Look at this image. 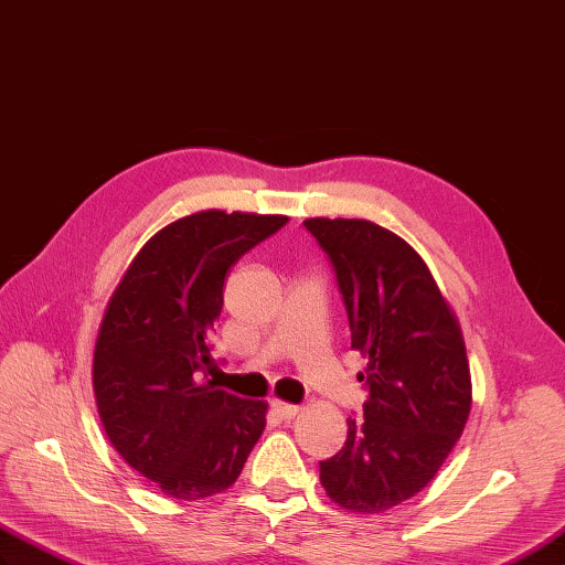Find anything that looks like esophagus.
Listing matches in <instances>:
<instances>
[{
  "label": "esophagus",
  "mask_w": 565,
  "mask_h": 565,
  "mask_svg": "<svg viewBox=\"0 0 565 565\" xmlns=\"http://www.w3.org/2000/svg\"><path fill=\"white\" fill-rule=\"evenodd\" d=\"M270 408L278 413V416L282 418V420H292L297 413H299V406H295V404H285V401H278V398H273L270 401Z\"/></svg>",
  "instance_id": "esophagus-1"
}]
</instances>
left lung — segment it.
Here are the masks:
<instances>
[{
  "instance_id": "left-lung-1",
  "label": "left lung",
  "mask_w": 565,
  "mask_h": 565,
  "mask_svg": "<svg viewBox=\"0 0 565 565\" xmlns=\"http://www.w3.org/2000/svg\"><path fill=\"white\" fill-rule=\"evenodd\" d=\"M329 258L350 348L370 358L362 420L319 463L326 493L345 510L382 512L430 483L471 408V377L457 319L423 258L367 220L305 222Z\"/></svg>"
}]
</instances>
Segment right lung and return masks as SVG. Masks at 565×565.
I'll use <instances>...</instances> for the list:
<instances>
[{
	"label": "right lung",
	"instance_id": "obj_1",
	"mask_svg": "<svg viewBox=\"0 0 565 565\" xmlns=\"http://www.w3.org/2000/svg\"><path fill=\"white\" fill-rule=\"evenodd\" d=\"M287 224L205 210L154 234L110 297L94 394L118 455L177 500L230 488L266 428V404L207 380L227 270Z\"/></svg>",
	"mask_w": 565,
	"mask_h": 565
}]
</instances>
